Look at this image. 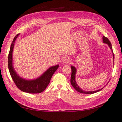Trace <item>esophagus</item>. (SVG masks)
Segmentation results:
<instances>
[{"label": "esophagus", "mask_w": 122, "mask_h": 122, "mask_svg": "<svg viewBox=\"0 0 122 122\" xmlns=\"http://www.w3.org/2000/svg\"><path fill=\"white\" fill-rule=\"evenodd\" d=\"M69 60H70V59H69L68 57H67V56L64 57L63 59V63L64 64L68 63L69 61Z\"/></svg>", "instance_id": "obj_1"}]
</instances>
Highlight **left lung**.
I'll list each match as a JSON object with an SVG mask.
<instances>
[{"instance_id": "1", "label": "left lung", "mask_w": 122, "mask_h": 122, "mask_svg": "<svg viewBox=\"0 0 122 122\" xmlns=\"http://www.w3.org/2000/svg\"><path fill=\"white\" fill-rule=\"evenodd\" d=\"M103 43L107 44L109 47H110V49H111L112 51L113 59H114V55L113 53L112 47V44L111 43V42L110 41H109V39L107 38V37H105V36L103 37ZM71 85L73 86V87L75 88L77 91L78 92L81 93H83V94H94V93H95L96 92H98L100 91L101 90H102L103 88H104V87L102 88L101 89H98V90L95 91H84L83 90H82V89L79 87V86L77 85V84L76 80H75V76L76 74V68L74 66H71Z\"/></svg>"}]
</instances>
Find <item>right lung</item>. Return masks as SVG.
<instances>
[{
    "instance_id": "1",
    "label": "right lung",
    "mask_w": 122,
    "mask_h": 122,
    "mask_svg": "<svg viewBox=\"0 0 122 122\" xmlns=\"http://www.w3.org/2000/svg\"><path fill=\"white\" fill-rule=\"evenodd\" d=\"M19 35V34H18L15 37L11 43L10 48L8 57V68L10 74L11 76L12 80L14 81L16 85L20 90L24 92L31 94L41 93L48 85L52 76L58 69L59 65H56L55 66L51 67L46 71H45L41 76L32 80L25 79L20 77L17 74L12 65V53H13L14 45L15 41Z\"/></svg>"
}]
</instances>
